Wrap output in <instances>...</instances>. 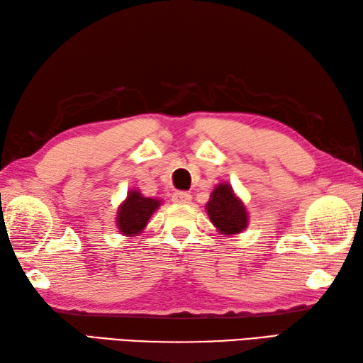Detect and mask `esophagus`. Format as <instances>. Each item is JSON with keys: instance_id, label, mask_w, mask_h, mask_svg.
I'll return each instance as SVG.
<instances>
[{"instance_id": "esophagus-1", "label": "esophagus", "mask_w": 363, "mask_h": 363, "mask_svg": "<svg viewBox=\"0 0 363 363\" xmlns=\"http://www.w3.org/2000/svg\"><path fill=\"white\" fill-rule=\"evenodd\" d=\"M191 201H192V196L189 194V192H184V191H177V192H174V196H172V202L180 203V205L189 203Z\"/></svg>"}]
</instances>
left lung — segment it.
Instances as JSON below:
<instances>
[{
	"instance_id": "obj_1",
	"label": "left lung",
	"mask_w": 363,
	"mask_h": 363,
	"mask_svg": "<svg viewBox=\"0 0 363 363\" xmlns=\"http://www.w3.org/2000/svg\"><path fill=\"white\" fill-rule=\"evenodd\" d=\"M211 224L223 235H238L249 224L247 210L241 199L235 194L230 184L223 182L211 191L205 205Z\"/></svg>"
}]
</instances>
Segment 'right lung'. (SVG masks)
<instances>
[{"mask_svg":"<svg viewBox=\"0 0 363 363\" xmlns=\"http://www.w3.org/2000/svg\"><path fill=\"white\" fill-rule=\"evenodd\" d=\"M161 201L144 197L138 189L128 191L127 199L117 208L116 224L125 236H138L149 224L152 214L158 210Z\"/></svg>","mask_w":363,"mask_h":363,"instance_id":"obj_1","label":"right lung"}]
</instances>
